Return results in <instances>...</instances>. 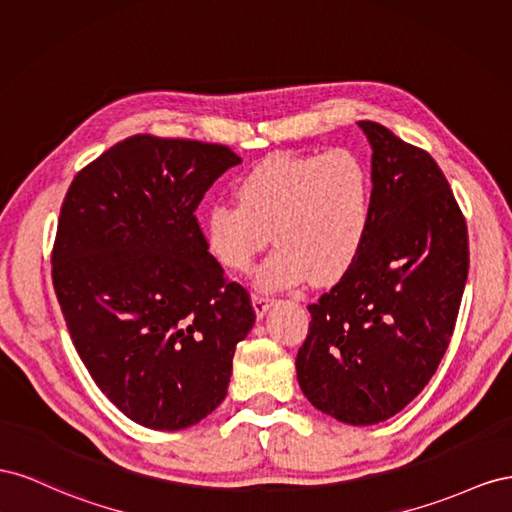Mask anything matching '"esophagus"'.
<instances>
[{
    "mask_svg": "<svg viewBox=\"0 0 512 512\" xmlns=\"http://www.w3.org/2000/svg\"><path fill=\"white\" fill-rule=\"evenodd\" d=\"M272 302H274V298H270V296L255 294V296H253V309H255L257 317H264V315L268 313L270 306H272Z\"/></svg>",
    "mask_w": 512,
    "mask_h": 512,
    "instance_id": "esophagus-1",
    "label": "esophagus"
}]
</instances>
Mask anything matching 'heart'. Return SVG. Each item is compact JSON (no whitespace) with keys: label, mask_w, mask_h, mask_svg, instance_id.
<instances>
[{"label":"heart","mask_w":512,"mask_h":512,"mask_svg":"<svg viewBox=\"0 0 512 512\" xmlns=\"http://www.w3.org/2000/svg\"><path fill=\"white\" fill-rule=\"evenodd\" d=\"M236 197L238 203H214L203 218L206 244L218 264L246 272L272 240L279 246L257 274L259 287H294L306 276L328 285L360 253L371 180L360 158L347 150L272 154L242 175Z\"/></svg>","instance_id":"1"}]
</instances>
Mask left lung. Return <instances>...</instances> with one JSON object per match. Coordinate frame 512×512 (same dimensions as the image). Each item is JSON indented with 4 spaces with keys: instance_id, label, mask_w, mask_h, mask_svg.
Returning <instances> with one entry per match:
<instances>
[{
    "instance_id": "left-lung-1",
    "label": "left lung",
    "mask_w": 512,
    "mask_h": 512,
    "mask_svg": "<svg viewBox=\"0 0 512 512\" xmlns=\"http://www.w3.org/2000/svg\"><path fill=\"white\" fill-rule=\"evenodd\" d=\"M371 143L369 225L356 261L319 302L298 349V384L347 425L399 414L444 358L467 281L465 218L435 160L386 126Z\"/></svg>"
}]
</instances>
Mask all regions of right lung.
<instances>
[{
  "label": "right lung",
  "mask_w": 512,
  "mask_h": 512,
  "mask_svg": "<svg viewBox=\"0 0 512 512\" xmlns=\"http://www.w3.org/2000/svg\"><path fill=\"white\" fill-rule=\"evenodd\" d=\"M240 163L227 145L135 135L81 169L62 203L57 302L96 386L137 425L178 431L212 414L255 324L195 216Z\"/></svg>",
  "instance_id": "obj_1"
}]
</instances>
